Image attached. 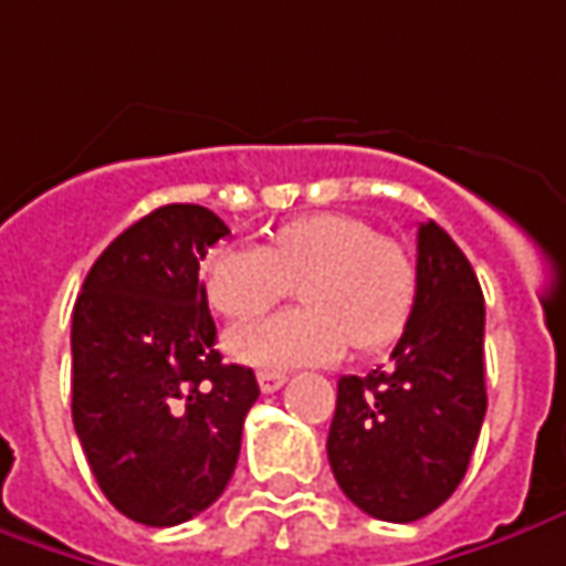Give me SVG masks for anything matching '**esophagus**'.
I'll return each instance as SVG.
<instances>
[{"label": "esophagus", "instance_id": "obj_1", "mask_svg": "<svg viewBox=\"0 0 566 566\" xmlns=\"http://www.w3.org/2000/svg\"><path fill=\"white\" fill-rule=\"evenodd\" d=\"M256 380H260V390H263V394H275L284 380H287V375H284V371H275V368H263V371H256Z\"/></svg>", "mask_w": 566, "mask_h": 566}]
</instances>
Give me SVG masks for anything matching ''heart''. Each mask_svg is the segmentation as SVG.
Masks as SVG:
<instances>
[{
	"mask_svg": "<svg viewBox=\"0 0 566 566\" xmlns=\"http://www.w3.org/2000/svg\"><path fill=\"white\" fill-rule=\"evenodd\" d=\"M303 306L229 334V349L253 365L328 363L344 349H378L409 322L418 272L409 251L365 219L313 213L284 222L272 248H219L203 263L213 310L253 318L294 291Z\"/></svg>",
	"mask_w": 566,
	"mask_h": 566,
	"instance_id": "obj_1",
	"label": "heart"
}]
</instances>
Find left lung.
<instances>
[{
    "label": "left lung",
    "instance_id": "1",
    "mask_svg": "<svg viewBox=\"0 0 566 566\" xmlns=\"http://www.w3.org/2000/svg\"><path fill=\"white\" fill-rule=\"evenodd\" d=\"M483 291L437 222L418 226V287L390 363L337 380L334 480L365 514L412 524L459 490L486 415Z\"/></svg>",
    "mask_w": 566,
    "mask_h": 566
}]
</instances>
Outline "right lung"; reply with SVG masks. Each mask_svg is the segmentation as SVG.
I'll return each mask as SVG.
<instances>
[{
    "instance_id": "1",
    "label": "right lung",
    "mask_w": 566,
    "mask_h": 566,
    "mask_svg": "<svg viewBox=\"0 0 566 566\" xmlns=\"http://www.w3.org/2000/svg\"><path fill=\"white\" fill-rule=\"evenodd\" d=\"M229 226L198 203H167L117 234L73 303V428L114 509L176 526L232 480L260 387L226 365L201 260Z\"/></svg>"
}]
</instances>
